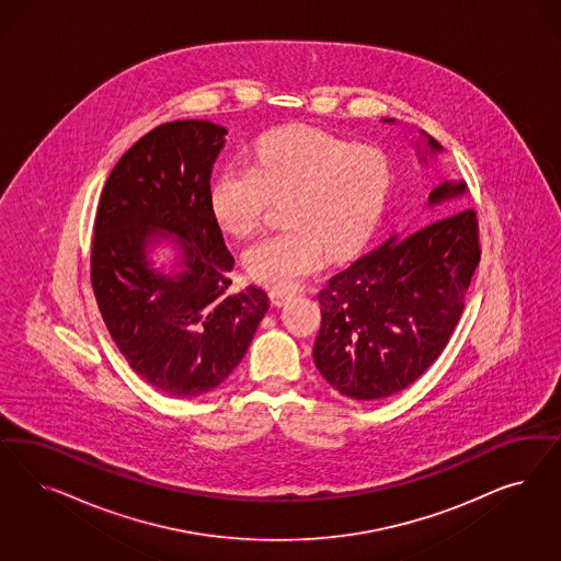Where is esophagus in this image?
Segmentation results:
<instances>
[{
  "mask_svg": "<svg viewBox=\"0 0 561 561\" xmlns=\"http://www.w3.org/2000/svg\"><path fill=\"white\" fill-rule=\"evenodd\" d=\"M290 297H293V293H289V290H283V289H272L271 290V299L272 304L274 306H285L287 301H290Z\"/></svg>",
  "mask_w": 561,
  "mask_h": 561,
  "instance_id": "esophagus-1",
  "label": "esophagus"
}]
</instances>
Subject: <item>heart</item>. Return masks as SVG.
<instances>
[{
  "label": "heart",
  "instance_id": "obj_1",
  "mask_svg": "<svg viewBox=\"0 0 561 561\" xmlns=\"http://www.w3.org/2000/svg\"><path fill=\"white\" fill-rule=\"evenodd\" d=\"M390 164L376 146H355L320 129L289 127L253 145L252 167H227L208 204L229 236L255 231L271 199H285V231L260 237L243 253L257 283L293 289L334 255L357 252L374 236L390 192Z\"/></svg>",
  "mask_w": 561,
  "mask_h": 561
}]
</instances>
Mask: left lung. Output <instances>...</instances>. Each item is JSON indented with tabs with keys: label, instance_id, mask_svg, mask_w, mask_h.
Wrapping results in <instances>:
<instances>
[{
	"label": "left lung",
	"instance_id": "left-lung-1",
	"mask_svg": "<svg viewBox=\"0 0 561 561\" xmlns=\"http://www.w3.org/2000/svg\"><path fill=\"white\" fill-rule=\"evenodd\" d=\"M421 136L425 154L415 142L416 154L427 163L444 148L425 131ZM465 194V181H444L430 192L427 206ZM479 257L477 215L467 208L404 237L394 233L336 272L318 293V371L355 400L392 397L411 386L450 341Z\"/></svg>",
	"mask_w": 561,
	"mask_h": 561
}]
</instances>
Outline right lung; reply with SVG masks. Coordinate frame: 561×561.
Masks as SVG:
<instances>
[{"instance_id": "right-lung-1", "label": "right lung", "mask_w": 561, "mask_h": 561, "mask_svg": "<svg viewBox=\"0 0 561 561\" xmlns=\"http://www.w3.org/2000/svg\"><path fill=\"white\" fill-rule=\"evenodd\" d=\"M227 129L183 119L154 127L113 167L94 218L91 280L129 367L173 398L229 378L271 308L266 290L229 293L236 257L210 213L213 164ZM179 250L171 275L147 253Z\"/></svg>"}]
</instances>
